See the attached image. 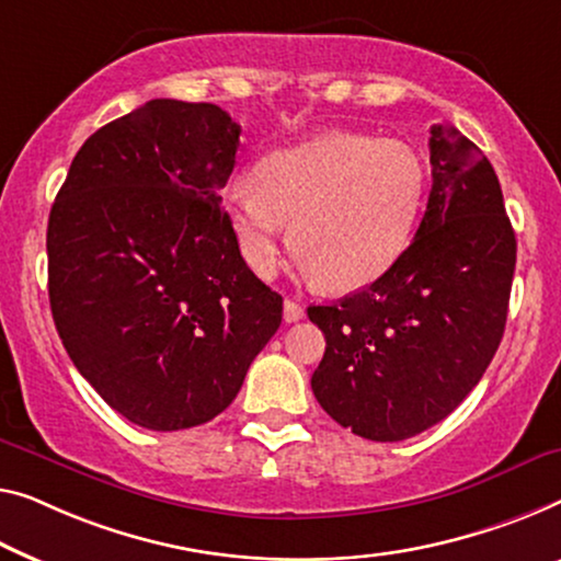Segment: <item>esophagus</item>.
<instances>
[{
	"label": "esophagus",
	"instance_id": "obj_1",
	"mask_svg": "<svg viewBox=\"0 0 561 561\" xmlns=\"http://www.w3.org/2000/svg\"><path fill=\"white\" fill-rule=\"evenodd\" d=\"M305 317V309L295 299H284V322H299Z\"/></svg>",
	"mask_w": 561,
	"mask_h": 561
}]
</instances>
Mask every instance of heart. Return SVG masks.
Wrapping results in <instances>:
<instances>
[{
  "mask_svg": "<svg viewBox=\"0 0 561 561\" xmlns=\"http://www.w3.org/2000/svg\"><path fill=\"white\" fill-rule=\"evenodd\" d=\"M425 194L428 165L405 140L332 130L264 156L252 183L224 194V208L241 259L259 277L277 272L291 224L309 277L355 291L400 262Z\"/></svg>",
  "mask_w": 561,
  "mask_h": 561,
  "instance_id": "obj_1",
  "label": "heart"
}]
</instances>
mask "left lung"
Segmentation results:
<instances>
[{"label":"left lung","instance_id":"8db88e82","mask_svg":"<svg viewBox=\"0 0 561 561\" xmlns=\"http://www.w3.org/2000/svg\"><path fill=\"white\" fill-rule=\"evenodd\" d=\"M423 221L386 277L307 307L328 347L312 390L367 440H405L454 413L504 337L516 237L494 165L450 123L431 128Z\"/></svg>","mask_w":561,"mask_h":561}]
</instances>
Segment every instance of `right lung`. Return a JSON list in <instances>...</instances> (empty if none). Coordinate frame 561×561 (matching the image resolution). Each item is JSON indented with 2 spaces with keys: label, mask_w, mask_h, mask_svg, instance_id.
I'll return each instance as SVG.
<instances>
[{
  "label": "right lung",
  "mask_w": 561,
  "mask_h": 561,
  "mask_svg": "<svg viewBox=\"0 0 561 561\" xmlns=\"http://www.w3.org/2000/svg\"><path fill=\"white\" fill-rule=\"evenodd\" d=\"M239 133L219 105L148 100L82 144L49 211L55 328L140 428L227 411L282 324V297L241 259L221 208Z\"/></svg>",
  "instance_id": "add662e5"
}]
</instances>
